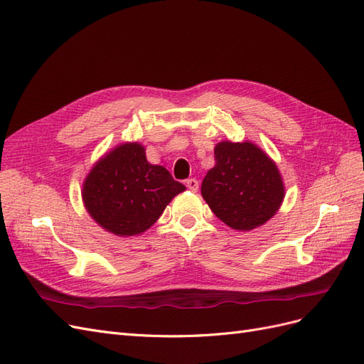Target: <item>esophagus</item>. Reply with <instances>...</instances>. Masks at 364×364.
I'll list each match as a JSON object with an SVG mask.
<instances>
[{
  "instance_id": "esophagus-1",
  "label": "esophagus",
  "mask_w": 364,
  "mask_h": 364,
  "mask_svg": "<svg viewBox=\"0 0 364 364\" xmlns=\"http://www.w3.org/2000/svg\"><path fill=\"white\" fill-rule=\"evenodd\" d=\"M185 183H186V188H190L191 191H197V190H199V181L194 179V178L188 179Z\"/></svg>"
}]
</instances>
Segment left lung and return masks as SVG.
I'll return each mask as SVG.
<instances>
[{
    "mask_svg": "<svg viewBox=\"0 0 364 364\" xmlns=\"http://www.w3.org/2000/svg\"><path fill=\"white\" fill-rule=\"evenodd\" d=\"M215 165L202 182V196L225 225L250 230L264 225L284 200L279 170L252 142L222 141L214 149Z\"/></svg>",
    "mask_w": 364,
    "mask_h": 364,
    "instance_id": "1",
    "label": "left lung"
}]
</instances>
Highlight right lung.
<instances>
[{"label": "right lung", "mask_w": 364, "mask_h": 364, "mask_svg": "<svg viewBox=\"0 0 364 364\" xmlns=\"http://www.w3.org/2000/svg\"><path fill=\"white\" fill-rule=\"evenodd\" d=\"M185 185L147 162L146 149L126 142L98 161L83 183L87 213L107 232L132 237L147 230Z\"/></svg>", "instance_id": "1"}]
</instances>
